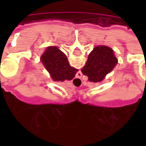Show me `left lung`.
I'll return each instance as SVG.
<instances>
[{
  "instance_id": "obj_1",
  "label": "left lung",
  "mask_w": 146,
  "mask_h": 146,
  "mask_svg": "<svg viewBox=\"0 0 146 146\" xmlns=\"http://www.w3.org/2000/svg\"><path fill=\"white\" fill-rule=\"evenodd\" d=\"M117 63L113 51L107 46H97L89 54L86 65L82 69L84 75L88 76L89 81L100 82L110 73Z\"/></svg>"
}]
</instances>
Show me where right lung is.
Here are the masks:
<instances>
[{
    "instance_id": "1",
    "label": "right lung",
    "mask_w": 146,
    "mask_h": 146,
    "mask_svg": "<svg viewBox=\"0 0 146 146\" xmlns=\"http://www.w3.org/2000/svg\"><path fill=\"white\" fill-rule=\"evenodd\" d=\"M41 61L54 81L72 80L77 72L70 66L66 55L56 47H48L42 54Z\"/></svg>"
}]
</instances>
